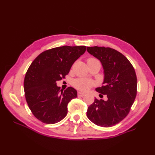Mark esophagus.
Here are the masks:
<instances>
[{
  "label": "esophagus",
  "mask_w": 155,
  "mask_h": 155,
  "mask_svg": "<svg viewBox=\"0 0 155 155\" xmlns=\"http://www.w3.org/2000/svg\"><path fill=\"white\" fill-rule=\"evenodd\" d=\"M77 94H78V97H84V93H82V92H78V93H77Z\"/></svg>",
  "instance_id": "esophagus-1"
}]
</instances>
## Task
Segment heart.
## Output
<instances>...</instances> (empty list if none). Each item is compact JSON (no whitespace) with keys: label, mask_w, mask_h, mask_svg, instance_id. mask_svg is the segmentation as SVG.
I'll list each match as a JSON object with an SVG mask.
<instances>
[{"label":"heart","mask_w":155,"mask_h":155,"mask_svg":"<svg viewBox=\"0 0 155 155\" xmlns=\"http://www.w3.org/2000/svg\"><path fill=\"white\" fill-rule=\"evenodd\" d=\"M93 61H98L97 60L96 58H88L87 62H93ZM73 85L74 87L77 88L78 90H80L82 91H86L89 89L91 87H92L94 85V82L88 79L87 78H78L75 79L73 81Z\"/></svg>","instance_id":"b5f03b06"}]
</instances>
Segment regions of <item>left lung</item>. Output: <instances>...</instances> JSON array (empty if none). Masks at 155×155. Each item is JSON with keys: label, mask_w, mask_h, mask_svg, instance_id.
<instances>
[{"label": "left lung", "mask_w": 155, "mask_h": 155, "mask_svg": "<svg viewBox=\"0 0 155 155\" xmlns=\"http://www.w3.org/2000/svg\"><path fill=\"white\" fill-rule=\"evenodd\" d=\"M87 51L101 62L104 69L103 86L96 91L107 94V100L94 98L88 107L87 117L98 126L110 127L120 123L130 112L137 96L135 71L126 57L113 48L87 47Z\"/></svg>", "instance_id": "left-lung-1"}]
</instances>
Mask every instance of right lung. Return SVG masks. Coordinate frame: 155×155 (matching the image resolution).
<instances>
[{"label":"right lung","mask_w":155,"mask_h":155,"mask_svg":"<svg viewBox=\"0 0 155 155\" xmlns=\"http://www.w3.org/2000/svg\"><path fill=\"white\" fill-rule=\"evenodd\" d=\"M85 46H63L42 52L28 68L24 81L25 98L34 116L46 124H54L67 116V105L77 97L74 88L65 91L57 81L64 78L74 62L86 51Z\"/></svg>","instance_id":"1"}]
</instances>
